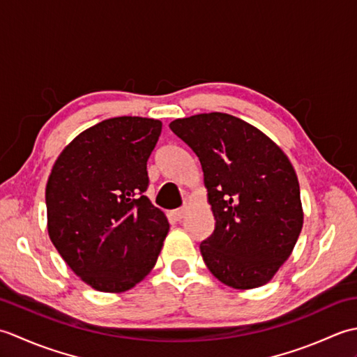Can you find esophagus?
Segmentation results:
<instances>
[{"label":"esophagus","mask_w":357,"mask_h":357,"mask_svg":"<svg viewBox=\"0 0 357 357\" xmlns=\"http://www.w3.org/2000/svg\"><path fill=\"white\" fill-rule=\"evenodd\" d=\"M185 213H187L185 208H178V210H173L170 216L174 219V221H181V219L185 216Z\"/></svg>","instance_id":"34e87169"}]
</instances>
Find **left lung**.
Instances as JSON below:
<instances>
[{
	"label": "left lung",
	"instance_id": "left-lung-1",
	"mask_svg": "<svg viewBox=\"0 0 357 357\" xmlns=\"http://www.w3.org/2000/svg\"><path fill=\"white\" fill-rule=\"evenodd\" d=\"M204 172L215 231L199 245L218 280L238 290L270 282L304 224L290 159L259 128L227 113H199L169 126Z\"/></svg>",
	"mask_w": 357,
	"mask_h": 357
}]
</instances>
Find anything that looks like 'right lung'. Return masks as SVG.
Returning <instances> with one entry per match:
<instances>
[{
    "label": "right lung",
    "mask_w": 357,
    "mask_h": 357,
    "mask_svg": "<svg viewBox=\"0 0 357 357\" xmlns=\"http://www.w3.org/2000/svg\"><path fill=\"white\" fill-rule=\"evenodd\" d=\"M162 123L118 116L81 132L45 185L47 231L75 275L98 291L130 290L155 267L169 221L150 202L147 159Z\"/></svg>",
    "instance_id": "obj_1"
}]
</instances>
